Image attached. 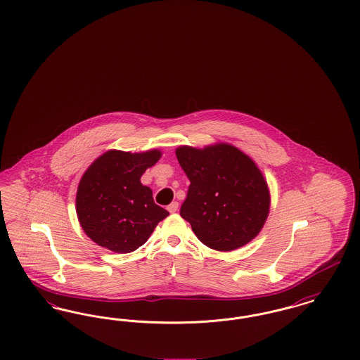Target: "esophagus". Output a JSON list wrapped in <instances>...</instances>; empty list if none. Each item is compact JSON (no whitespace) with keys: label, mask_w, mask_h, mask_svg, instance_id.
I'll use <instances>...</instances> for the list:
<instances>
[{"label":"esophagus","mask_w":360,"mask_h":360,"mask_svg":"<svg viewBox=\"0 0 360 360\" xmlns=\"http://www.w3.org/2000/svg\"><path fill=\"white\" fill-rule=\"evenodd\" d=\"M178 202L176 201H174V202H172L170 205L167 206V210L170 212V213H175L176 210H178Z\"/></svg>","instance_id":"1"}]
</instances>
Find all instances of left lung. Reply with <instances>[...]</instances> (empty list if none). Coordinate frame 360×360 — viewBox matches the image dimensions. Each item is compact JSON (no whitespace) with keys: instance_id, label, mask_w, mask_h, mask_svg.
<instances>
[{"instance_id":"8db88e82","label":"left lung","mask_w":360,"mask_h":360,"mask_svg":"<svg viewBox=\"0 0 360 360\" xmlns=\"http://www.w3.org/2000/svg\"><path fill=\"white\" fill-rule=\"evenodd\" d=\"M188 175L181 216L206 247L233 251L262 231L270 212V191L257 163L232 144L175 150Z\"/></svg>"}]
</instances>
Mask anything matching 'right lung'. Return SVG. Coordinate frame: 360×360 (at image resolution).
<instances>
[{"label":"right lung","mask_w":360,"mask_h":360,"mask_svg":"<svg viewBox=\"0 0 360 360\" xmlns=\"http://www.w3.org/2000/svg\"><path fill=\"white\" fill-rule=\"evenodd\" d=\"M159 150L125 153L109 150L84 172L77 190V216L96 244L119 254L143 245L169 212L156 205L141 175L160 159Z\"/></svg>","instance_id":"1"}]
</instances>
